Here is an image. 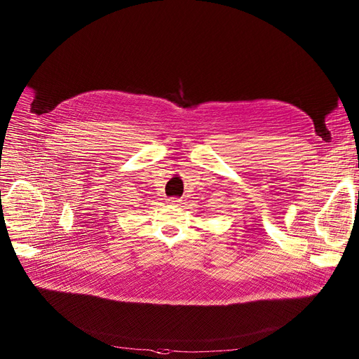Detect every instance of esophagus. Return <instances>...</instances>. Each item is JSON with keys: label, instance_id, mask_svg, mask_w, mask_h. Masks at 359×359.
Returning <instances> with one entry per match:
<instances>
[{"label": "esophagus", "instance_id": "obj_1", "mask_svg": "<svg viewBox=\"0 0 359 359\" xmlns=\"http://www.w3.org/2000/svg\"><path fill=\"white\" fill-rule=\"evenodd\" d=\"M180 201V198H177V197H169L168 198V203H170V204H177Z\"/></svg>", "mask_w": 359, "mask_h": 359}]
</instances>
